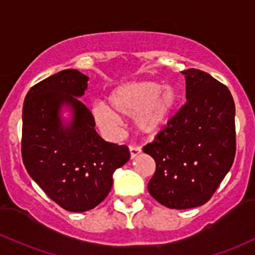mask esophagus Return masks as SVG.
I'll return each instance as SVG.
<instances>
[{
    "mask_svg": "<svg viewBox=\"0 0 255 255\" xmlns=\"http://www.w3.org/2000/svg\"><path fill=\"white\" fill-rule=\"evenodd\" d=\"M129 151H130V158H134L135 156H138L139 153L141 152V149L139 146H136V145L130 144L129 145Z\"/></svg>",
    "mask_w": 255,
    "mask_h": 255,
    "instance_id": "obj_1",
    "label": "esophagus"
}]
</instances>
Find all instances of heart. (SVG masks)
I'll return each instance as SVG.
<instances>
[{"label": "heart", "mask_w": 255, "mask_h": 255, "mask_svg": "<svg viewBox=\"0 0 255 255\" xmlns=\"http://www.w3.org/2000/svg\"><path fill=\"white\" fill-rule=\"evenodd\" d=\"M178 93L172 87H163L152 81L128 83L111 93V108L97 103L92 108L94 120L104 129L119 126V116H134L135 126L142 133H153L169 121L178 104Z\"/></svg>", "instance_id": "heart-1"}]
</instances>
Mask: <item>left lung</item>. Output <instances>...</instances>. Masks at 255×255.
I'll return each mask as SVG.
<instances>
[{"mask_svg": "<svg viewBox=\"0 0 255 255\" xmlns=\"http://www.w3.org/2000/svg\"><path fill=\"white\" fill-rule=\"evenodd\" d=\"M183 74L186 103L142 147L156 162L150 195L173 209L208 202L236 153L235 103L228 87L201 70Z\"/></svg>", "mask_w": 255, "mask_h": 255, "instance_id": "1", "label": "left lung"}]
</instances>
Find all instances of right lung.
<instances>
[{"label":"right lung","mask_w":255,"mask_h":255,"mask_svg":"<svg viewBox=\"0 0 255 255\" xmlns=\"http://www.w3.org/2000/svg\"><path fill=\"white\" fill-rule=\"evenodd\" d=\"M87 81L78 70H63L32 86L23 106L25 168L50 200L69 212H86L103 202L114 172L130 157L127 145L105 141L94 129L93 115L77 98ZM63 104L74 110L66 128L59 117Z\"/></svg>","instance_id":"1"}]
</instances>
